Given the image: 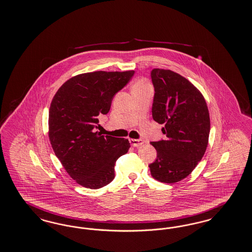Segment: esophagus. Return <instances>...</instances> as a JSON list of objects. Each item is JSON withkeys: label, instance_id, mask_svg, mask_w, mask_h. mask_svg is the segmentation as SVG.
<instances>
[{"label": "esophagus", "instance_id": "obj_1", "mask_svg": "<svg viewBox=\"0 0 252 252\" xmlns=\"http://www.w3.org/2000/svg\"><path fill=\"white\" fill-rule=\"evenodd\" d=\"M129 141H130L131 145L134 146V147H139L144 142L142 140H133V139L129 140Z\"/></svg>", "mask_w": 252, "mask_h": 252}]
</instances>
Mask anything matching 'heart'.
Segmentation results:
<instances>
[{
	"label": "heart",
	"mask_w": 252,
	"mask_h": 252,
	"mask_svg": "<svg viewBox=\"0 0 252 252\" xmlns=\"http://www.w3.org/2000/svg\"><path fill=\"white\" fill-rule=\"evenodd\" d=\"M145 85H147L146 84V82H144V81H138L135 85H134V87L133 88H135V87H139V86H145Z\"/></svg>",
	"instance_id": "obj_1"
}]
</instances>
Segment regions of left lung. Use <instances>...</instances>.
Masks as SVG:
<instances>
[{
	"mask_svg": "<svg viewBox=\"0 0 252 252\" xmlns=\"http://www.w3.org/2000/svg\"><path fill=\"white\" fill-rule=\"evenodd\" d=\"M151 79L155 89L152 116L164 125L167 139L150 142L158 155L149 168L158 181L176 183L191 173L205 153L209 111L200 91L181 75L155 68Z\"/></svg>",
	"mask_w": 252,
	"mask_h": 252,
	"instance_id": "1",
	"label": "left lung"
}]
</instances>
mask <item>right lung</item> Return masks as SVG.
Returning a JSON list of instances; mask_svg holds the SVG:
<instances>
[{"label":"right lung","mask_w":252,"mask_h":252,"mask_svg":"<svg viewBox=\"0 0 252 252\" xmlns=\"http://www.w3.org/2000/svg\"><path fill=\"white\" fill-rule=\"evenodd\" d=\"M135 71L85 73L65 81L55 94L49 111L52 149L71 177L81 186L97 189L110 184L116 160L126 154V139L95 131L98 116L107 114L114 95Z\"/></svg>","instance_id":"add662e5"}]
</instances>
